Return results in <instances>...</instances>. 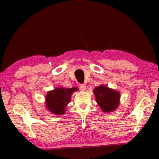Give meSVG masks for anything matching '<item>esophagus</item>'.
I'll use <instances>...</instances> for the list:
<instances>
[{
	"mask_svg": "<svg viewBox=\"0 0 159 159\" xmlns=\"http://www.w3.org/2000/svg\"><path fill=\"white\" fill-rule=\"evenodd\" d=\"M80 89L82 91H85L86 89V85L85 84H80Z\"/></svg>",
	"mask_w": 159,
	"mask_h": 159,
	"instance_id": "1",
	"label": "esophagus"
}]
</instances>
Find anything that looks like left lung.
Returning <instances> with one entry per match:
<instances>
[{
  "label": "left lung",
  "instance_id": "obj_1",
  "mask_svg": "<svg viewBox=\"0 0 159 159\" xmlns=\"http://www.w3.org/2000/svg\"><path fill=\"white\" fill-rule=\"evenodd\" d=\"M96 102L104 112H111L117 108L119 104L120 94L117 91L106 87L98 86L94 90Z\"/></svg>",
  "mask_w": 159,
  "mask_h": 159
}]
</instances>
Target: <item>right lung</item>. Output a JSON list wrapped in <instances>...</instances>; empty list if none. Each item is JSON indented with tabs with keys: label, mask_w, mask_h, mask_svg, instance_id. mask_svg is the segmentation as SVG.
I'll use <instances>...</instances> for the list:
<instances>
[{
	"label": "right lung",
	"mask_w": 159,
	"mask_h": 159,
	"mask_svg": "<svg viewBox=\"0 0 159 159\" xmlns=\"http://www.w3.org/2000/svg\"><path fill=\"white\" fill-rule=\"evenodd\" d=\"M76 90V88H58L48 92L46 95V105L48 110L57 115L64 114L72 93Z\"/></svg>",
	"instance_id": "obj_1"
}]
</instances>
